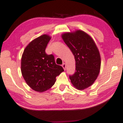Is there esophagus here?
<instances>
[{"mask_svg":"<svg viewBox=\"0 0 123 123\" xmlns=\"http://www.w3.org/2000/svg\"><path fill=\"white\" fill-rule=\"evenodd\" d=\"M62 67H63V68L64 70H66V63H63V64H62Z\"/></svg>","mask_w":123,"mask_h":123,"instance_id":"obj_1","label":"esophagus"}]
</instances>
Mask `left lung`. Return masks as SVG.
Segmentation results:
<instances>
[{
	"mask_svg": "<svg viewBox=\"0 0 123 123\" xmlns=\"http://www.w3.org/2000/svg\"><path fill=\"white\" fill-rule=\"evenodd\" d=\"M62 37L75 57L76 71L69 77L76 89L84 90L94 82L99 74V52L90 36L82 31L66 33Z\"/></svg>",
	"mask_w": 123,
	"mask_h": 123,
	"instance_id": "left-lung-1",
	"label": "left lung"
}]
</instances>
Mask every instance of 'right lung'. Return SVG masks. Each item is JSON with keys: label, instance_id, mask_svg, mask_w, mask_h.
<instances>
[{"label": "right lung", "instance_id": "obj_1", "mask_svg": "<svg viewBox=\"0 0 123 123\" xmlns=\"http://www.w3.org/2000/svg\"><path fill=\"white\" fill-rule=\"evenodd\" d=\"M51 37L44 34L34 39L25 48L22 57L21 72L25 82L34 91L47 90L64 70L56 64L52 54L46 53Z\"/></svg>", "mask_w": 123, "mask_h": 123}]
</instances>
